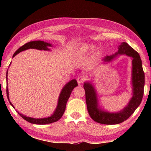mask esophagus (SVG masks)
Returning a JSON list of instances; mask_svg holds the SVG:
<instances>
[{"label": "esophagus", "instance_id": "obj_1", "mask_svg": "<svg viewBox=\"0 0 151 151\" xmlns=\"http://www.w3.org/2000/svg\"><path fill=\"white\" fill-rule=\"evenodd\" d=\"M77 82L78 84H83L86 81V78L85 77V76H82V75H81V76H78V78H77Z\"/></svg>", "mask_w": 151, "mask_h": 151}]
</instances>
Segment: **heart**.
Listing matches in <instances>:
<instances>
[{"label":"heart","mask_w":151,"mask_h":151,"mask_svg":"<svg viewBox=\"0 0 151 151\" xmlns=\"http://www.w3.org/2000/svg\"><path fill=\"white\" fill-rule=\"evenodd\" d=\"M89 49V47L88 46H83L82 48V50L83 51H87Z\"/></svg>","instance_id":"heart-1"}]
</instances>
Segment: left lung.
Listing matches in <instances>:
<instances>
[{"label":"left lung","mask_w":151,"mask_h":151,"mask_svg":"<svg viewBox=\"0 0 151 151\" xmlns=\"http://www.w3.org/2000/svg\"><path fill=\"white\" fill-rule=\"evenodd\" d=\"M119 54H124L132 58V86L134 91L132 98L127 107L117 113L111 114L101 111L97 108V96L93 87L89 83L85 82L84 88L88 113L92 119L99 123L115 124L123 123L135 111L142 101L145 85V73L143 70L142 60L139 54L129 44L123 42L119 47L117 52L114 55L105 56L102 60L106 62H110Z\"/></svg>","instance_id":"8db88e82"}]
</instances>
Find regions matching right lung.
I'll return each instance as SVG.
<instances>
[{"label": "right lung", "mask_w": 151, "mask_h": 151, "mask_svg": "<svg viewBox=\"0 0 151 151\" xmlns=\"http://www.w3.org/2000/svg\"><path fill=\"white\" fill-rule=\"evenodd\" d=\"M50 46H51L50 44L44 42V41H30V42L24 44V45H22V47L19 48V49H18L17 50H16L14 55H13V58H14L15 55H17L18 53L21 52V51H23L24 50H27L28 49H36L38 50H49L48 49L47 47H50ZM7 74H8V70L7 72H6V75H7ZM7 76L8 75H6V81L8 82ZM77 86H78L77 82H76L75 79L72 80L71 81L69 82L65 86V87L63 88L59 97L58 103L56 110L55 111H54L53 115H51L50 117H47V118H43V119L31 118V117L25 116V115H23L22 114L19 113L18 112V114L21 115V117H22L24 120L29 122L30 123L37 124H46L52 123H54V122H56L62 117L63 114H64V111L65 110L67 102L68 101V99L70 95V93H71L73 89ZM6 94H7V97L9 102L8 87H6ZM9 103H10V104L13 107H14V106H13V104L10 102H9Z\"/></svg>", "instance_id": "right-lung-1"}]
</instances>
